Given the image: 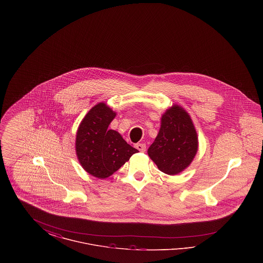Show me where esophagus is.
<instances>
[{
  "mask_svg": "<svg viewBox=\"0 0 263 263\" xmlns=\"http://www.w3.org/2000/svg\"><path fill=\"white\" fill-rule=\"evenodd\" d=\"M136 149L138 151H140V152H145L146 151V145L145 144H143V143H139V144H136Z\"/></svg>",
  "mask_w": 263,
  "mask_h": 263,
  "instance_id": "esophagus-1",
  "label": "esophagus"
}]
</instances>
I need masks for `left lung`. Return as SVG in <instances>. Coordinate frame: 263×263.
Listing matches in <instances>:
<instances>
[{"label": "left lung", "instance_id": "obj_1", "mask_svg": "<svg viewBox=\"0 0 263 263\" xmlns=\"http://www.w3.org/2000/svg\"><path fill=\"white\" fill-rule=\"evenodd\" d=\"M198 149V139L188 113L174 105L162 116L159 134L148 149L151 159L166 175L186 168Z\"/></svg>", "mask_w": 263, "mask_h": 263}]
</instances>
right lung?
I'll return each instance as SVG.
<instances>
[{
  "instance_id": "right-lung-1",
  "label": "right lung",
  "mask_w": 263,
  "mask_h": 263,
  "mask_svg": "<svg viewBox=\"0 0 263 263\" xmlns=\"http://www.w3.org/2000/svg\"><path fill=\"white\" fill-rule=\"evenodd\" d=\"M115 112L100 102L93 106L79 126L76 152L82 166L89 175L106 178L118 171L139 151L108 126Z\"/></svg>"
}]
</instances>
